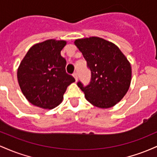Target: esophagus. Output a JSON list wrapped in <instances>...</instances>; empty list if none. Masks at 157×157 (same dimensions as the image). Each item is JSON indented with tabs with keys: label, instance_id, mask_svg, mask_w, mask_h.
Segmentation results:
<instances>
[{
	"label": "esophagus",
	"instance_id": "1",
	"mask_svg": "<svg viewBox=\"0 0 157 157\" xmlns=\"http://www.w3.org/2000/svg\"><path fill=\"white\" fill-rule=\"evenodd\" d=\"M73 77H75V80L76 81H77V79H78V77H77V74L76 73V72H75L73 74Z\"/></svg>",
	"mask_w": 157,
	"mask_h": 157
}]
</instances>
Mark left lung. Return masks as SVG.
Instances as JSON below:
<instances>
[{
	"label": "left lung",
	"mask_w": 157,
	"mask_h": 157,
	"mask_svg": "<svg viewBox=\"0 0 157 157\" xmlns=\"http://www.w3.org/2000/svg\"><path fill=\"white\" fill-rule=\"evenodd\" d=\"M91 72L90 84L83 87L86 100L100 109H109L121 101L128 91L132 77L130 62L117 45L99 37L77 39Z\"/></svg>",
	"instance_id": "obj_1"
}]
</instances>
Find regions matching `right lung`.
I'll return each instance as SVG.
<instances>
[{"label": "right lung", "mask_w": 157, "mask_h": 157, "mask_svg": "<svg viewBox=\"0 0 157 157\" xmlns=\"http://www.w3.org/2000/svg\"><path fill=\"white\" fill-rule=\"evenodd\" d=\"M66 40L49 39L29 49L17 68V77L23 94L30 103L44 109L60 105L75 78L66 72V61L60 52Z\"/></svg>", "instance_id": "right-lung-1"}]
</instances>
